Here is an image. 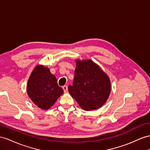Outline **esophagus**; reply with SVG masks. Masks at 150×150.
Here are the masks:
<instances>
[{
	"label": "esophagus",
	"instance_id": "1",
	"mask_svg": "<svg viewBox=\"0 0 150 150\" xmlns=\"http://www.w3.org/2000/svg\"><path fill=\"white\" fill-rule=\"evenodd\" d=\"M63 89L64 93H67V91H68V86H63Z\"/></svg>",
	"mask_w": 150,
	"mask_h": 150
}]
</instances>
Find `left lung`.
Masks as SVG:
<instances>
[{"label":"left lung","mask_w":150,"mask_h":150,"mask_svg":"<svg viewBox=\"0 0 150 150\" xmlns=\"http://www.w3.org/2000/svg\"><path fill=\"white\" fill-rule=\"evenodd\" d=\"M75 62V76L73 85L68 86L69 93L84 110H97L110 96V78L91 59H76Z\"/></svg>","instance_id":"1"}]
</instances>
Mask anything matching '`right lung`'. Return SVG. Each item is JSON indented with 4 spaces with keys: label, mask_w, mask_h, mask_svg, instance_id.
<instances>
[{
    "label": "right lung",
    "mask_w": 150,
    "mask_h": 150,
    "mask_svg": "<svg viewBox=\"0 0 150 150\" xmlns=\"http://www.w3.org/2000/svg\"><path fill=\"white\" fill-rule=\"evenodd\" d=\"M63 92L48 68L38 65L34 68L28 80L27 94L38 108L49 109Z\"/></svg>",
    "instance_id": "obj_1"
}]
</instances>
